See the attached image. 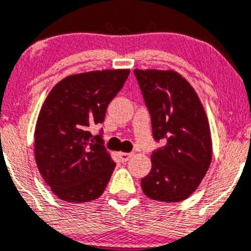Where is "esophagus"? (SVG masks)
Masks as SVG:
<instances>
[{
    "label": "esophagus",
    "instance_id": "obj_1",
    "mask_svg": "<svg viewBox=\"0 0 251 251\" xmlns=\"http://www.w3.org/2000/svg\"><path fill=\"white\" fill-rule=\"evenodd\" d=\"M119 157L123 163H126L131 157H132V153H126V152H120L119 153Z\"/></svg>",
    "mask_w": 251,
    "mask_h": 251
}]
</instances>
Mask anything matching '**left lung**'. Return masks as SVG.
Here are the masks:
<instances>
[{
	"instance_id": "8db88e82",
	"label": "left lung",
	"mask_w": 251,
	"mask_h": 251,
	"mask_svg": "<svg viewBox=\"0 0 251 251\" xmlns=\"http://www.w3.org/2000/svg\"><path fill=\"white\" fill-rule=\"evenodd\" d=\"M152 120L154 140H165L141 180L146 196L163 202L186 200L205 177L212 159L207 115L191 84L168 70L133 71Z\"/></svg>"
}]
</instances>
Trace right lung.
I'll use <instances>...</instances> for the list:
<instances>
[{"mask_svg": "<svg viewBox=\"0 0 251 251\" xmlns=\"http://www.w3.org/2000/svg\"><path fill=\"white\" fill-rule=\"evenodd\" d=\"M128 75L130 70L71 75L46 97L34 132L35 162L60 200L89 202L105 190L116 164L89 127L103 123Z\"/></svg>", "mask_w": 251, "mask_h": 251, "instance_id": "1", "label": "right lung"}]
</instances>
